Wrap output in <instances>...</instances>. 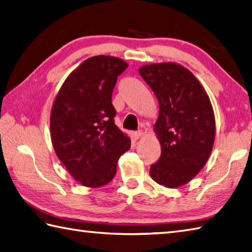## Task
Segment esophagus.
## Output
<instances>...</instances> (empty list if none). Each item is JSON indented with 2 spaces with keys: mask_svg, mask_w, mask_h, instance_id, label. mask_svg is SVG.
<instances>
[{
  "mask_svg": "<svg viewBox=\"0 0 252 252\" xmlns=\"http://www.w3.org/2000/svg\"><path fill=\"white\" fill-rule=\"evenodd\" d=\"M142 135H143V132L142 131L133 132V134H132V136H133V138H134V140H138V138H140Z\"/></svg>",
  "mask_w": 252,
  "mask_h": 252,
  "instance_id": "34e87169",
  "label": "esophagus"
}]
</instances>
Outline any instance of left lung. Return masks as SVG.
I'll return each instance as SVG.
<instances>
[{
  "instance_id": "8db88e82",
  "label": "left lung",
  "mask_w": 252,
  "mask_h": 252,
  "mask_svg": "<svg viewBox=\"0 0 252 252\" xmlns=\"http://www.w3.org/2000/svg\"><path fill=\"white\" fill-rule=\"evenodd\" d=\"M138 72L159 103L154 131L161 156L149 174L156 183L176 189L194 179L210 157L216 137L211 101L198 79L179 63H148Z\"/></svg>"
}]
</instances>
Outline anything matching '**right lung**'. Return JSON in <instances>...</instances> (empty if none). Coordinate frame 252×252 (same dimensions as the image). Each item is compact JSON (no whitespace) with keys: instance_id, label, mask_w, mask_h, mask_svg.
Masks as SVG:
<instances>
[{"instance_id":"obj_1","label":"right lung","mask_w":252,"mask_h":252,"mask_svg":"<svg viewBox=\"0 0 252 252\" xmlns=\"http://www.w3.org/2000/svg\"><path fill=\"white\" fill-rule=\"evenodd\" d=\"M127 63L114 56L88 58L69 74L53 103L51 140L72 178L96 189L114 179L131 140L115 125L112 91Z\"/></svg>"}]
</instances>
